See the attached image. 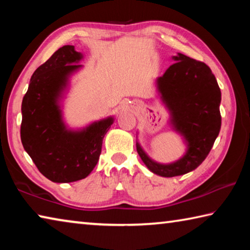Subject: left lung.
<instances>
[{"label":"left lung","mask_w":250,"mask_h":250,"mask_svg":"<svg viewBox=\"0 0 250 250\" xmlns=\"http://www.w3.org/2000/svg\"><path fill=\"white\" fill-rule=\"evenodd\" d=\"M173 59L175 62L156 79V86L171 113L173 129L188 145L186 153L175 162L161 164L149 158L137 142L143 163L154 174L164 177L195 170L208 155L222 125V94L209 67L181 53Z\"/></svg>","instance_id":"1"}]
</instances>
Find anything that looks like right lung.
I'll use <instances>...</instances> for the list:
<instances>
[{"label": "right lung", "instance_id": "add662e5", "mask_svg": "<svg viewBox=\"0 0 250 250\" xmlns=\"http://www.w3.org/2000/svg\"><path fill=\"white\" fill-rule=\"evenodd\" d=\"M83 54L71 45L56 50L37 68L22 101L21 140L39 171L55 183L83 180L94 170L104 134L113 124L108 117L86 128L70 130L59 101L70 75L82 68Z\"/></svg>", "mask_w": 250, "mask_h": 250}]
</instances>
